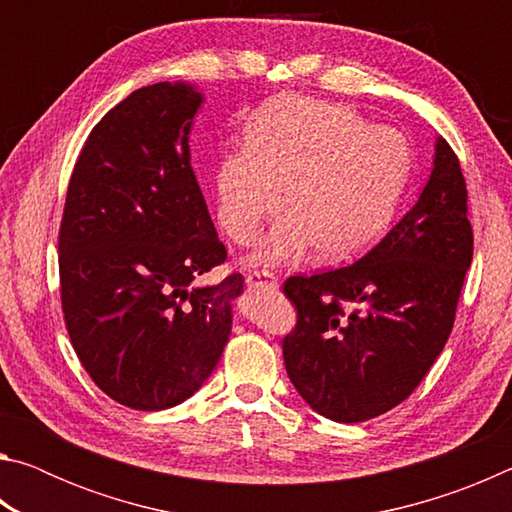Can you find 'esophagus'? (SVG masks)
Here are the masks:
<instances>
[{
	"instance_id": "esophagus-1",
	"label": "esophagus",
	"mask_w": 512,
	"mask_h": 512,
	"mask_svg": "<svg viewBox=\"0 0 512 512\" xmlns=\"http://www.w3.org/2000/svg\"><path fill=\"white\" fill-rule=\"evenodd\" d=\"M248 287L257 291H275L277 289V277L271 271H253L246 277Z\"/></svg>"
}]
</instances>
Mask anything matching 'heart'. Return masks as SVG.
<instances>
[{
	"label": "heart",
	"instance_id": "obj_1",
	"mask_svg": "<svg viewBox=\"0 0 512 512\" xmlns=\"http://www.w3.org/2000/svg\"><path fill=\"white\" fill-rule=\"evenodd\" d=\"M411 171V142L397 128L372 126L343 103L275 101L216 164V216L225 235L248 246L287 192L291 219L264 241L257 262H289L311 244L320 259L341 262L386 235Z\"/></svg>",
	"mask_w": 512,
	"mask_h": 512
}]
</instances>
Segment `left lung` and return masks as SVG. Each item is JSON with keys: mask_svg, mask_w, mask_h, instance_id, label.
<instances>
[{"mask_svg": "<svg viewBox=\"0 0 512 512\" xmlns=\"http://www.w3.org/2000/svg\"><path fill=\"white\" fill-rule=\"evenodd\" d=\"M472 250L461 162L438 137L418 203L375 248L284 282L298 311L284 366L302 400L336 422H366L404 402L452 334Z\"/></svg>", "mask_w": 512, "mask_h": 512, "instance_id": "obj_1", "label": "left lung"}]
</instances>
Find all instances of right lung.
Here are the masks:
<instances>
[{
	"label": "right lung",
	"mask_w": 512,
	"mask_h": 512,
	"mask_svg": "<svg viewBox=\"0 0 512 512\" xmlns=\"http://www.w3.org/2000/svg\"><path fill=\"white\" fill-rule=\"evenodd\" d=\"M203 94L155 83L92 128L58 232L60 302L83 368L137 411L192 397L219 363L244 275L225 262L192 169L189 133Z\"/></svg>",
	"instance_id": "obj_1"
}]
</instances>
